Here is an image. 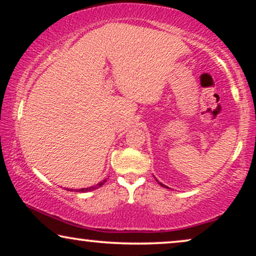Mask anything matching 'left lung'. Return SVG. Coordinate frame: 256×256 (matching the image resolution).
Here are the masks:
<instances>
[{
    "label": "left lung",
    "instance_id": "left-lung-1",
    "mask_svg": "<svg viewBox=\"0 0 256 256\" xmlns=\"http://www.w3.org/2000/svg\"><path fill=\"white\" fill-rule=\"evenodd\" d=\"M157 182H158V180H157ZM158 184L160 185V186H163V188H168V186H166V185H164V184H162V183H160V182H158Z\"/></svg>",
    "mask_w": 256,
    "mask_h": 256
}]
</instances>
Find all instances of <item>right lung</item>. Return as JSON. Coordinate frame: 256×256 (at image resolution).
<instances>
[{
	"label": "right lung",
	"mask_w": 256,
	"mask_h": 256,
	"mask_svg": "<svg viewBox=\"0 0 256 256\" xmlns=\"http://www.w3.org/2000/svg\"><path fill=\"white\" fill-rule=\"evenodd\" d=\"M104 182H106V180H104L102 182H100L99 184L94 185V186H90V188H79V190H74V191H76V192H88V191H93V190H96V188H98L102 186ZM66 190H68V188H66ZM70 191H73V188H71V190H70Z\"/></svg>",
	"instance_id": "1"
}]
</instances>
